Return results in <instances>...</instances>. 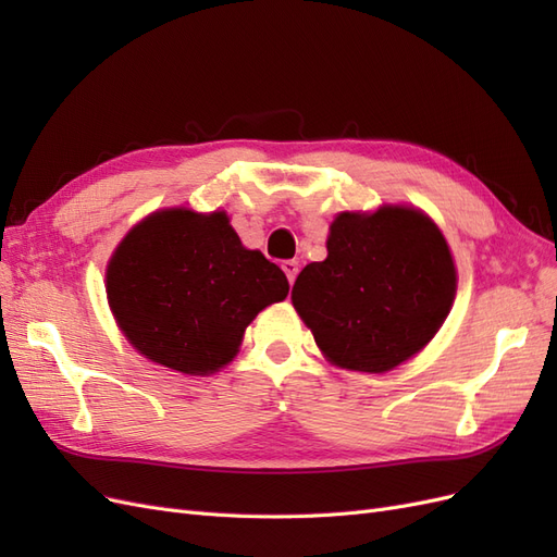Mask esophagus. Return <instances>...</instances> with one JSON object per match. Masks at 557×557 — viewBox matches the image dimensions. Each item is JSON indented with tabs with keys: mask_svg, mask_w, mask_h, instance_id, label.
I'll use <instances>...</instances> for the list:
<instances>
[{
	"mask_svg": "<svg viewBox=\"0 0 557 557\" xmlns=\"http://www.w3.org/2000/svg\"><path fill=\"white\" fill-rule=\"evenodd\" d=\"M281 267H283L285 276H288L290 285H293V283H295V278H297V272H299V264H297V260H285Z\"/></svg>",
	"mask_w": 557,
	"mask_h": 557,
	"instance_id": "1",
	"label": "esophagus"
}]
</instances>
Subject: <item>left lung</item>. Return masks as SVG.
Returning <instances> with one entry per match:
<instances>
[{
  "label": "left lung",
  "mask_w": 557,
  "mask_h": 557,
  "mask_svg": "<svg viewBox=\"0 0 557 557\" xmlns=\"http://www.w3.org/2000/svg\"><path fill=\"white\" fill-rule=\"evenodd\" d=\"M453 297L455 267L440 227L399 207L336 215L327 258L307 264L293 285V305L320 350L372 374L423 348Z\"/></svg>",
  "instance_id": "left-lung-1"
}]
</instances>
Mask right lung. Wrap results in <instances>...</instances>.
Listing matches in <instances>:
<instances>
[{
    "mask_svg": "<svg viewBox=\"0 0 557 557\" xmlns=\"http://www.w3.org/2000/svg\"><path fill=\"white\" fill-rule=\"evenodd\" d=\"M288 290L281 267L244 248L223 211L148 215L107 269L109 305L129 344L197 376L237 356L250 320Z\"/></svg>",
    "mask_w": 557,
    "mask_h": 557,
    "instance_id": "obj_1",
    "label": "right lung"
}]
</instances>
